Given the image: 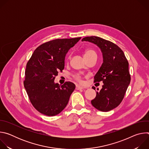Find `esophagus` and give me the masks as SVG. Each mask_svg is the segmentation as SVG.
I'll return each instance as SVG.
<instances>
[{
    "label": "esophagus",
    "mask_w": 149,
    "mask_h": 149,
    "mask_svg": "<svg viewBox=\"0 0 149 149\" xmlns=\"http://www.w3.org/2000/svg\"><path fill=\"white\" fill-rule=\"evenodd\" d=\"M76 90H82V89H84V88L83 87H82V86H76Z\"/></svg>",
    "instance_id": "1"
}]
</instances>
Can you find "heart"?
<instances>
[{"label": "heart", "instance_id": "heart-1", "mask_svg": "<svg viewBox=\"0 0 149 149\" xmlns=\"http://www.w3.org/2000/svg\"><path fill=\"white\" fill-rule=\"evenodd\" d=\"M97 55L95 51L94 50L92 49H90V48L86 49L84 52V56L85 58H87L90 57V56H91L92 55ZM70 58V56H69L68 57V59H69ZM74 78L76 80H77V81H78L79 82L81 81V75L79 74L75 75H74Z\"/></svg>", "mask_w": 149, "mask_h": 149}]
</instances>
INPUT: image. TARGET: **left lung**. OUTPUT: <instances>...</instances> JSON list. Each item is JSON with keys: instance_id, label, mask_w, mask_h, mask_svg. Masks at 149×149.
Here are the masks:
<instances>
[{"instance_id": "1", "label": "left lung", "mask_w": 149, "mask_h": 149, "mask_svg": "<svg viewBox=\"0 0 149 149\" xmlns=\"http://www.w3.org/2000/svg\"><path fill=\"white\" fill-rule=\"evenodd\" d=\"M82 41L97 45L102 53L103 62L94 76V81H102L104 85L102 89L97 92L91 104L101 111H110L121 102L130 84L128 61L121 48L112 42L94 36L85 37Z\"/></svg>"}]
</instances>
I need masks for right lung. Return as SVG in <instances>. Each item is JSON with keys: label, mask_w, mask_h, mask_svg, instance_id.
<instances>
[{"label": "right lung", "mask_w": 149, "mask_h": 149, "mask_svg": "<svg viewBox=\"0 0 149 149\" xmlns=\"http://www.w3.org/2000/svg\"><path fill=\"white\" fill-rule=\"evenodd\" d=\"M80 39H56L45 42L35 50L28 61L24 87L32 105L41 114L56 116L68 104L75 84L68 81L60 86L54 79L58 71L64 68L67 53Z\"/></svg>", "instance_id": "1"}]
</instances>
